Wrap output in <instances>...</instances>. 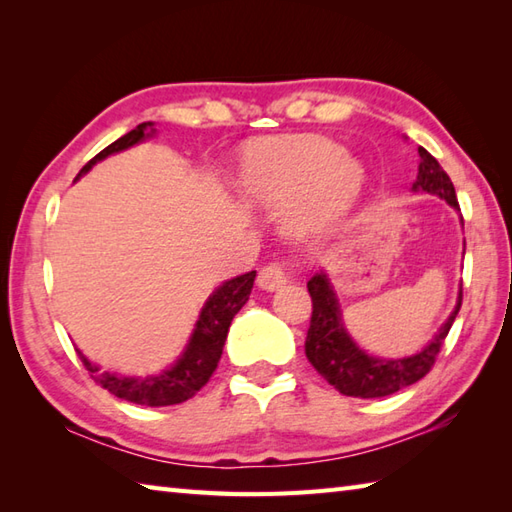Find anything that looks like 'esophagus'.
<instances>
[{
  "mask_svg": "<svg viewBox=\"0 0 512 512\" xmlns=\"http://www.w3.org/2000/svg\"><path fill=\"white\" fill-rule=\"evenodd\" d=\"M288 281V268L281 262L266 264L257 275V286L264 290H277Z\"/></svg>",
  "mask_w": 512,
  "mask_h": 512,
  "instance_id": "esophagus-1",
  "label": "esophagus"
}]
</instances>
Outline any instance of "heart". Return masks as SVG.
Here are the masks:
<instances>
[{
	"label": "heart",
	"mask_w": 512,
	"mask_h": 512,
	"mask_svg": "<svg viewBox=\"0 0 512 512\" xmlns=\"http://www.w3.org/2000/svg\"><path fill=\"white\" fill-rule=\"evenodd\" d=\"M365 184V169L330 138L297 136L250 147L237 187L250 204L277 209L295 200L292 222L314 228L350 209Z\"/></svg>",
	"instance_id": "b5f03b06"
}]
</instances>
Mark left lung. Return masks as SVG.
I'll list each match as a JSON object with an SVG mask.
<instances>
[{
	"mask_svg": "<svg viewBox=\"0 0 512 512\" xmlns=\"http://www.w3.org/2000/svg\"><path fill=\"white\" fill-rule=\"evenodd\" d=\"M418 156V178L413 182V189L436 193L455 209H460L453 182L447 176V171L440 167V162L424 147H418ZM308 292L312 297V317L306 336L308 361L334 389H339L343 396L354 398H383L427 376L431 367L436 365L444 339H447L462 306L460 292V301L451 312V317L442 325L436 339L420 354L398 358V361H380V358L367 356L358 350L347 336L341 323L339 303H336L334 290L330 288V281L325 279V275H314L308 281Z\"/></svg>",
	"mask_w": 512,
	"mask_h": 512,
	"instance_id": "obj_1",
	"label": "left lung"
}]
</instances>
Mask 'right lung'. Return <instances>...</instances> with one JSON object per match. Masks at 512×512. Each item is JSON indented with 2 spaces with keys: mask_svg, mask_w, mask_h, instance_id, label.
Instances as JSON below:
<instances>
[{
  "mask_svg": "<svg viewBox=\"0 0 512 512\" xmlns=\"http://www.w3.org/2000/svg\"><path fill=\"white\" fill-rule=\"evenodd\" d=\"M149 125L151 123L138 125L129 134L114 140L112 145H107L79 171V176L85 171H90L96 162L103 160L105 156L132 147L138 140H143L145 129ZM255 275V270H250L246 275H239L231 281H226L224 286L213 292L209 301H206V306L202 308L200 321L195 325L187 352H184V356L169 369V372L154 378H123L116 374L101 372L99 367L92 365L83 354H79L83 367L88 369L96 385H101L118 398L136 402V405L167 407L189 400L209 383L217 363H220L228 328H231L235 314L242 310V306L248 301L250 290H253L255 284Z\"/></svg>",
  "mask_w": 512,
  "mask_h": 512,
  "instance_id": "1",
  "label": "right lung"
}]
</instances>
